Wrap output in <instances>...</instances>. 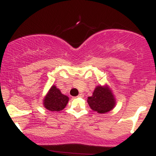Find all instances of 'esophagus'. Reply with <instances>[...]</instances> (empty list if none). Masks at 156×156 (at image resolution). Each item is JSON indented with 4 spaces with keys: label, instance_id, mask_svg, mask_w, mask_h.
Here are the masks:
<instances>
[{
    "label": "esophagus",
    "instance_id": "34e87169",
    "mask_svg": "<svg viewBox=\"0 0 156 156\" xmlns=\"http://www.w3.org/2000/svg\"><path fill=\"white\" fill-rule=\"evenodd\" d=\"M83 96H84V94H82V93H80V94H78V97H80V98H83Z\"/></svg>",
    "mask_w": 156,
    "mask_h": 156
}]
</instances>
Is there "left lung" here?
<instances>
[{"label": "left lung", "mask_w": 156, "mask_h": 156, "mask_svg": "<svg viewBox=\"0 0 156 156\" xmlns=\"http://www.w3.org/2000/svg\"><path fill=\"white\" fill-rule=\"evenodd\" d=\"M87 103L93 111L99 114H105L115 107L116 99L112 89L105 84L97 86L92 95L87 99Z\"/></svg>", "instance_id": "1"}]
</instances>
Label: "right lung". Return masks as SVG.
<instances>
[{"instance_id": "add662e5", "label": "right lung", "mask_w": 156, "mask_h": 156, "mask_svg": "<svg viewBox=\"0 0 156 156\" xmlns=\"http://www.w3.org/2000/svg\"><path fill=\"white\" fill-rule=\"evenodd\" d=\"M69 98L61 92L60 89L53 85L44 98L43 105L51 112H59L67 105Z\"/></svg>"}]
</instances>
